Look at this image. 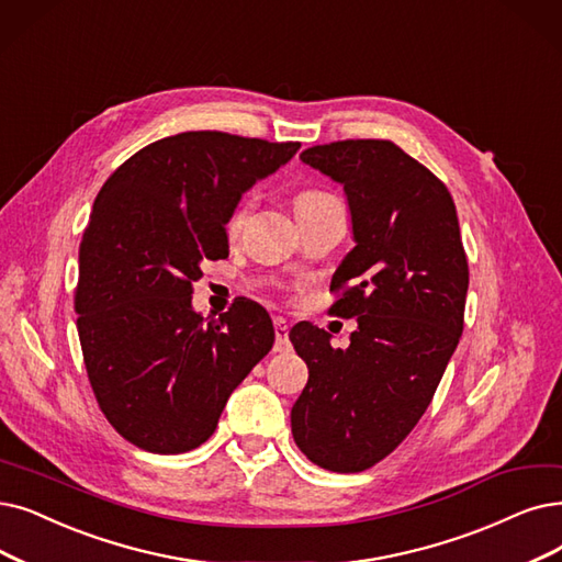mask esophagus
<instances>
[{
    "label": "esophagus",
    "instance_id": "esophagus-1",
    "mask_svg": "<svg viewBox=\"0 0 562 562\" xmlns=\"http://www.w3.org/2000/svg\"><path fill=\"white\" fill-rule=\"evenodd\" d=\"M274 334H277V344H274L277 352H288L293 348L288 341V323L283 318H274Z\"/></svg>",
    "mask_w": 562,
    "mask_h": 562
}]
</instances>
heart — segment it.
<instances>
[{
    "mask_svg": "<svg viewBox=\"0 0 562 562\" xmlns=\"http://www.w3.org/2000/svg\"><path fill=\"white\" fill-rule=\"evenodd\" d=\"M329 203H339V200H336L331 193H327V191H323V189H302V191H297L295 198H293L295 214L313 212V210L325 207V205H329ZM246 207H249V203H246V200H244V203H239L237 210L231 214V221H228V231H231V233H235V231L239 228V223H241V218H244V214H246Z\"/></svg>",
    "mask_w": 562,
    "mask_h": 562,
    "instance_id": "heart-1",
    "label": "heart"
}]
</instances>
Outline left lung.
Segmentation results:
<instances>
[{
	"label": "left lung",
	"instance_id": "obj_1",
	"mask_svg": "<svg viewBox=\"0 0 562 562\" xmlns=\"http://www.w3.org/2000/svg\"><path fill=\"white\" fill-rule=\"evenodd\" d=\"M300 159L346 191L355 249L331 277L329 313L357 329L346 350L311 323L290 329L308 367L290 424L308 461L362 473L429 408L463 331L468 260L450 191L394 143L339 140Z\"/></svg>",
	"mask_w": 562,
	"mask_h": 562
}]
</instances>
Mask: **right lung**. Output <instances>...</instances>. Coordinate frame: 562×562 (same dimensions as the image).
<instances>
[{"instance_id": "add662e5", "label": "right lung", "mask_w": 562, "mask_h": 562, "mask_svg": "<svg viewBox=\"0 0 562 562\" xmlns=\"http://www.w3.org/2000/svg\"><path fill=\"white\" fill-rule=\"evenodd\" d=\"M297 149L187 131L143 147L101 187L80 241L78 336L99 408L140 450L203 445L233 390L272 350L260 304L239 300L203 318L191 295L200 265L228 258L226 223L241 193Z\"/></svg>"}]
</instances>
